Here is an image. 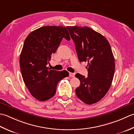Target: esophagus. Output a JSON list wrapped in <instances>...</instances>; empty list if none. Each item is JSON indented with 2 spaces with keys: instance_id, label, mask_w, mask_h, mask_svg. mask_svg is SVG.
Here are the masks:
<instances>
[{
  "instance_id": "34e87169",
  "label": "esophagus",
  "mask_w": 134,
  "mask_h": 134,
  "mask_svg": "<svg viewBox=\"0 0 134 134\" xmlns=\"http://www.w3.org/2000/svg\"><path fill=\"white\" fill-rule=\"evenodd\" d=\"M69 76L71 77H74L75 76V74L74 73H72V72H69Z\"/></svg>"
}]
</instances>
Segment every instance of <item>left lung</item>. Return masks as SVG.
<instances>
[{
	"mask_svg": "<svg viewBox=\"0 0 134 134\" xmlns=\"http://www.w3.org/2000/svg\"><path fill=\"white\" fill-rule=\"evenodd\" d=\"M80 62H87L88 77L77 73L80 81L76 90L86 104L97 103L105 96L112 83L115 62L110 44L101 34L87 26H67Z\"/></svg>",
	"mask_w": 134,
	"mask_h": 134,
	"instance_id": "left-lung-1",
	"label": "left lung"
}]
</instances>
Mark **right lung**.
I'll return each mask as SVG.
<instances>
[{"instance_id":"add662e5","label":"right lung","mask_w":134,"mask_h":134,"mask_svg":"<svg viewBox=\"0 0 134 134\" xmlns=\"http://www.w3.org/2000/svg\"><path fill=\"white\" fill-rule=\"evenodd\" d=\"M63 38L70 40L65 27L45 26L30 33L24 42L20 57L22 76L31 95L40 101L54 96L57 84L69 75L47 67Z\"/></svg>"}]
</instances>
